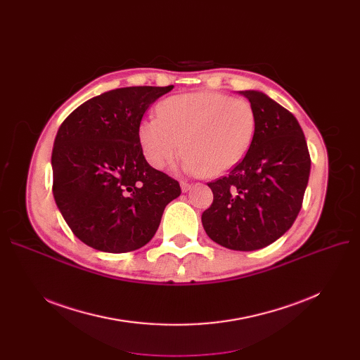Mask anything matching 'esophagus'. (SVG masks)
Wrapping results in <instances>:
<instances>
[{
    "label": "esophagus",
    "instance_id": "obj_1",
    "mask_svg": "<svg viewBox=\"0 0 360 360\" xmlns=\"http://www.w3.org/2000/svg\"><path fill=\"white\" fill-rule=\"evenodd\" d=\"M191 184H188V182H181V190H182V193H188V191H190L191 190Z\"/></svg>",
    "mask_w": 360,
    "mask_h": 360
}]
</instances>
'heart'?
I'll return each instance as SVG.
<instances>
[{
    "instance_id": "heart-1",
    "label": "heart",
    "mask_w": 360,
    "mask_h": 360,
    "mask_svg": "<svg viewBox=\"0 0 360 360\" xmlns=\"http://www.w3.org/2000/svg\"><path fill=\"white\" fill-rule=\"evenodd\" d=\"M156 112L158 118L139 127L143 156L155 169L172 163L182 150L188 172L220 176L247 155L257 129L250 101L219 91L176 94L160 102Z\"/></svg>"
}]
</instances>
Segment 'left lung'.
<instances>
[{
    "label": "left lung",
    "instance_id": "1",
    "mask_svg": "<svg viewBox=\"0 0 360 360\" xmlns=\"http://www.w3.org/2000/svg\"><path fill=\"white\" fill-rule=\"evenodd\" d=\"M239 93L255 110V136L228 176L207 184L213 202L201 221L221 247L255 251L292 228L304 201L311 156L293 113L261 91Z\"/></svg>",
    "mask_w": 360,
    "mask_h": 360
}]
</instances>
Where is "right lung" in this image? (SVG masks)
Masks as SVG:
<instances>
[{
  "label": "right lung",
  "mask_w": 360,
  "mask_h": 360,
  "mask_svg": "<svg viewBox=\"0 0 360 360\" xmlns=\"http://www.w3.org/2000/svg\"><path fill=\"white\" fill-rule=\"evenodd\" d=\"M174 86L106 91L74 109L56 132L52 191L72 233L112 254L136 251L155 236L179 182L151 167L139 143L147 108Z\"/></svg>",
  "instance_id": "add662e5"
}]
</instances>
